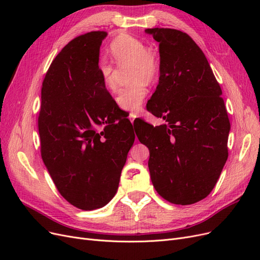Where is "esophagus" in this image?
I'll use <instances>...</instances> for the list:
<instances>
[{
	"label": "esophagus",
	"mask_w": 260,
	"mask_h": 260,
	"mask_svg": "<svg viewBox=\"0 0 260 260\" xmlns=\"http://www.w3.org/2000/svg\"><path fill=\"white\" fill-rule=\"evenodd\" d=\"M137 118V114H135V113H130V115H129V119H130V121H131V123L133 124V122H135V119Z\"/></svg>",
	"instance_id": "1"
}]
</instances>
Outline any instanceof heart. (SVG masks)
<instances>
[{
    "mask_svg": "<svg viewBox=\"0 0 260 260\" xmlns=\"http://www.w3.org/2000/svg\"><path fill=\"white\" fill-rule=\"evenodd\" d=\"M112 55L118 67H129V80L133 83L118 92L116 103L123 111L138 112L147 95L145 83L156 80L159 66L154 54L146 46L132 37H120L111 45ZM99 72L108 90H115L116 69L111 61L102 58L99 61Z\"/></svg>",
    "mask_w": 260,
    "mask_h": 260,
    "instance_id": "obj_1",
    "label": "heart"
}]
</instances>
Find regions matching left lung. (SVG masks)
<instances>
[{"mask_svg": "<svg viewBox=\"0 0 260 260\" xmlns=\"http://www.w3.org/2000/svg\"><path fill=\"white\" fill-rule=\"evenodd\" d=\"M145 32L159 42L160 56L158 85L146 107L165 123L142 121L137 136L151 148L148 169L157 193L191 205L212 191L228 158L230 121L222 91L190 36L169 28Z\"/></svg>", "mask_w": 260, "mask_h": 260, "instance_id": "obj_1", "label": "left lung"}]
</instances>
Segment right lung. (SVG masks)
Here are the masks:
<instances>
[{"label": "right lung", "instance_id": "1", "mask_svg": "<svg viewBox=\"0 0 260 260\" xmlns=\"http://www.w3.org/2000/svg\"><path fill=\"white\" fill-rule=\"evenodd\" d=\"M106 37L92 31L70 41L52 61L41 90L43 162L62 198L82 210L103 207L114 198L136 139L99 72ZM102 124L105 130L98 132Z\"/></svg>", "mask_w": 260, "mask_h": 260}]
</instances>
